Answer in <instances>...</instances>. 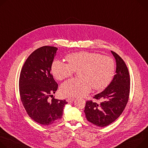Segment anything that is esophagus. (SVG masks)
<instances>
[{
	"label": "esophagus",
	"mask_w": 148,
	"mask_h": 148,
	"mask_svg": "<svg viewBox=\"0 0 148 148\" xmlns=\"http://www.w3.org/2000/svg\"><path fill=\"white\" fill-rule=\"evenodd\" d=\"M74 100V98H71V97H69L66 99V101H68L69 103H72L73 102Z\"/></svg>",
	"instance_id": "1"
}]
</instances>
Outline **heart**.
<instances>
[{
    "label": "heart",
    "mask_w": 148,
    "mask_h": 148,
    "mask_svg": "<svg viewBox=\"0 0 148 148\" xmlns=\"http://www.w3.org/2000/svg\"><path fill=\"white\" fill-rule=\"evenodd\" d=\"M67 64L55 60L51 66L54 77L62 80L78 72L79 78H71L64 82L60 91L66 97H83L91 87L101 91L108 86L114 77L116 64L113 58L97 52L81 51L71 53L66 57Z\"/></svg>",
    "instance_id": "obj_1"
}]
</instances>
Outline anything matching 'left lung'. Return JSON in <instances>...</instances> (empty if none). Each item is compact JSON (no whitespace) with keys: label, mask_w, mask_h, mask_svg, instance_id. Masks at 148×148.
I'll list each match as a JSON object with an SVG mask.
<instances>
[{"label":"left lung","mask_w":148,"mask_h":148,"mask_svg":"<svg viewBox=\"0 0 148 148\" xmlns=\"http://www.w3.org/2000/svg\"><path fill=\"white\" fill-rule=\"evenodd\" d=\"M116 61V74L111 83L104 91L93 97L98 103L87 100L84 112L88 122L99 127L109 125L122 113L130 94V75L123 60L112 51Z\"/></svg>","instance_id":"left-lung-1"}]
</instances>
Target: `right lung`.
<instances>
[{
	"label": "right lung",
	"instance_id": "add662e5",
	"mask_svg": "<svg viewBox=\"0 0 148 148\" xmlns=\"http://www.w3.org/2000/svg\"><path fill=\"white\" fill-rule=\"evenodd\" d=\"M57 50L50 46L36 49L25 61L19 77V94L24 108L32 120L44 126L61 119L67 103L54 97L49 100L58 86L51 73Z\"/></svg>",
	"mask_w": 148,
	"mask_h": 148
}]
</instances>
